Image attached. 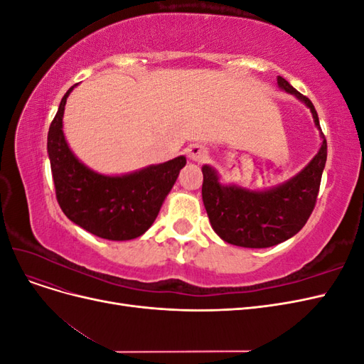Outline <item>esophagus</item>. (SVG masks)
Returning <instances> with one entry per match:
<instances>
[{
	"label": "esophagus",
	"instance_id": "1",
	"mask_svg": "<svg viewBox=\"0 0 364 364\" xmlns=\"http://www.w3.org/2000/svg\"><path fill=\"white\" fill-rule=\"evenodd\" d=\"M186 155L194 162H202L208 158V149L200 144H193L186 149Z\"/></svg>",
	"mask_w": 364,
	"mask_h": 364
}]
</instances>
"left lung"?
Masks as SVG:
<instances>
[{
    "label": "left lung",
    "mask_w": 364,
    "mask_h": 364,
    "mask_svg": "<svg viewBox=\"0 0 364 364\" xmlns=\"http://www.w3.org/2000/svg\"><path fill=\"white\" fill-rule=\"evenodd\" d=\"M282 91L301 100L313 115L322 144L305 167L273 188L249 190L235 183H222L217 170L203 165L202 199L215 234L229 245L262 249L277 246L296 235L311 215L326 162V139L310 98L278 75Z\"/></svg>",
    "instance_id": "8db88e82"
}]
</instances>
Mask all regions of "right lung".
Returning a JSON list of instances; mask_svg holds the SVG:
<instances>
[{
  "instance_id": "right-lung-1",
  "label": "right lung",
  "mask_w": 364,
  "mask_h": 364,
  "mask_svg": "<svg viewBox=\"0 0 364 364\" xmlns=\"http://www.w3.org/2000/svg\"><path fill=\"white\" fill-rule=\"evenodd\" d=\"M63 95L48 130V158L58 202L73 223L100 238L134 240L155 222L186 158L178 156L119 176L91 170L77 158L63 135Z\"/></svg>"
}]
</instances>
